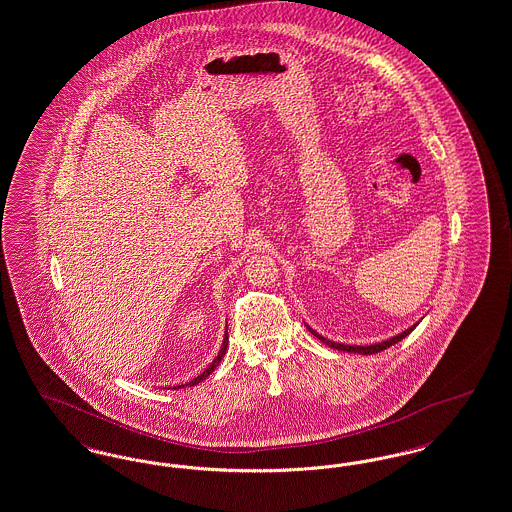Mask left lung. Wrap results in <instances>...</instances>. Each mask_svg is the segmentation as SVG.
Wrapping results in <instances>:
<instances>
[{"label": "left lung", "instance_id": "8db88e82", "mask_svg": "<svg viewBox=\"0 0 512 512\" xmlns=\"http://www.w3.org/2000/svg\"><path fill=\"white\" fill-rule=\"evenodd\" d=\"M417 328V324H413L411 328L406 329V331H402V333H398V335H394V337H390L387 341H381V343H375V345H366V347H358V345H343V343H335V341H329L326 337H322L320 333H316L314 329L308 328V331L314 335V337H318L322 343H326L328 347L335 348V350H343V352H354V354H377V352H381V350H385V348L392 347V345H396L398 341H402L404 337H408L409 333L413 331V329Z\"/></svg>", "mask_w": 512, "mask_h": 512}]
</instances>
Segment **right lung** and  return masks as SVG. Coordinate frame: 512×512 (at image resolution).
<instances>
[{"mask_svg":"<svg viewBox=\"0 0 512 512\" xmlns=\"http://www.w3.org/2000/svg\"><path fill=\"white\" fill-rule=\"evenodd\" d=\"M226 347H228V331L225 333V341H223V347H221V350H219V354L215 356V360L209 364V368L204 369L196 379H192L190 383H186V385H190V387H194V385H198V383H202L204 381L205 377H209L211 375V371L213 369L217 368L219 364H221V360H223V356H225ZM184 385H179V387H173V389H183Z\"/></svg>","mask_w":512,"mask_h":512,"instance_id":"obj_1","label":"right lung"}]
</instances>
